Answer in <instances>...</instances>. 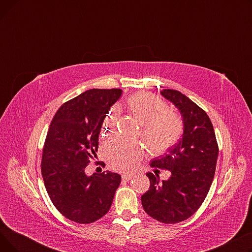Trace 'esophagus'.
Instances as JSON below:
<instances>
[{"label": "esophagus", "mask_w": 252, "mask_h": 252, "mask_svg": "<svg viewBox=\"0 0 252 252\" xmlns=\"http://www.w3.org/2000/svg\"><path fill=\"white\" fill-rule=\"evenodd\" d=\"M133 177H134L133 174H128V173H125V174L122 175V179H123L124 181H129Z\"/></svg>", "instance_id": "obj_1"}]
</instances>
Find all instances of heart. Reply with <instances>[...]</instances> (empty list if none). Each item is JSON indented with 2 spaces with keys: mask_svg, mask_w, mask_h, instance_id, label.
<instances>
[{
  "mask_svg": "<svg viewBox=\"0 0 252 252\" xmlns=\"http://www.w3.org/2000/svg\"><path fill=\"white\" fill-rule=\"evenodd\" d=\"M127 106L143 126L142 137L153 152L168 150L178 143L184 131L182 117L176 112H167L165 102L151 93L140 92L131 95ZM121 113L118 105H113L103 122L104 131H110ZM104 154L112 168L126 170L134 168L145 154L144 146L135 141L112 137L104 144Z\"/></svg>",
  "mask_w": 252,
  "mask_h": 252,
  "instance_id": "heart-1",
  "label": "heart"
}]
</instances>
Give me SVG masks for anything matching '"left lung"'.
<instances>
[{
	"label": "left lung",
	"instance_id": "left-lung-1",
	"mask_svg": "<svg viewBox=\"0 0 252 252\" xmlns=\"http://www.w3.org/2000/svg\"><path fill=\"white\" fill-rule=\"evenodd\" d=\"M161 95L173 102L182 113L184 134L174 148L150 165L170 170L167 181L159 184L147 174L150 187L141 197L146 214L163 223H177L192 217L204 201L213 183L219 145L207 113L176 90H163Z\"/></svg>",
	"mask_w": 252,
	"mask_h": 252
}]
</instances>
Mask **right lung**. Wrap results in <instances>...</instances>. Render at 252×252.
I'll return each instance as SVG.
<instances>
[{
    "mask_svg": "<svg viewBox=\"0 0 252 252\" xmlns=\"http://www.w3.org/2000/svg\"><path fill=\"white\" fill-rule=\"evenodd\" d=\"M121 89H92L60 106L45 140L41 170L52 203L69 220L91 223L108 213L122 177L103 171L88 177L104 118Z\"/></svg>",
    "mask_w": 252,
    "mask_h": 252,
    "instance_id": "right-lung-1",
    "label": "right lung"
}]
</instances>
